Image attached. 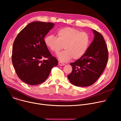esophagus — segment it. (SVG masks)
I'll list each match as a JSON object with an SVG mask.
<instances>
[{"label":"esophagus","mask_w":121,"mask_h":121,"mask_svg":"<svg viewBox=\"0 0 121 121\" xmlns=\"http://www.w3.org/2000/svg\"><path fill=\"white\" fill-rule=\"evenodd\" d=\"M58 64H59V66H64V65H65V64H64V63H62V62H59Z\"/></svg>","instance_id":"34e87169"}]
</instances>
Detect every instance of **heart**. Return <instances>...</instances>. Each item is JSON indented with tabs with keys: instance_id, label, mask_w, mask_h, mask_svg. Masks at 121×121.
Listing matches in <instances>:
<instances>
[{
	"instance_id": "1",
	"label": "heart",
	"mask_w": 121,
	"mask_h": 121,
	"mask_svg": "<svg viewBox=\"0 0 121 121\" xmlns=\"http://www.w3.org/2000/svg\"><path fill=\"white\" fill-rule=\"evenodd\" d=\"M46 46L55 53H58L64 48L65 49L58 55L61 62H68L72 58H80L86 52L89 46L90 38L85 32L66 27L58 29L57 37L50 35L44 39Z\"/></svg>"
}]
</instances>
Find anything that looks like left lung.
I'll return each mask as SVG.
<instances>
[{
  "instance_id": "obj_1",
  "label": "left lung",
  "mask_w": 121,
  "mask_h": 121,
  "mask_svg": "<svg viewBox=\"0 0 121 121\" xmlns=\"http://www.w3.org/2000/svg\"><path fill=\"white\" fill-rule=\"evenodd\" d=\"M94 39L85 54L71 63L72 72L68 78L73 85L85 87L93 84L102 74L108 58V52L104 37L93 30Z\"/></svg>"
}]
</instances>
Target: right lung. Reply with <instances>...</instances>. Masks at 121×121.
I'll return each instance as SVG.
<instances>
[{
  "instance_id": "1",
  "label": "right lung",
  "mask_w": 121,
  "mask_h": 121,
  "mask_svg": "<svg viewBox=\"0 0 121 121\" xmlns=\"http://www.w3.org/2000/svg\"><path fill=\"white\" fill-rule=\"evenodd\" d=\"M53 26L54 23L51 22H31L20 31L14 41L13 65L18 77L27 84L43 83L52 68L58 65V60L50 53L44 40Z\"/></svg>"
}]
</instances>
